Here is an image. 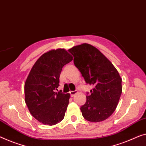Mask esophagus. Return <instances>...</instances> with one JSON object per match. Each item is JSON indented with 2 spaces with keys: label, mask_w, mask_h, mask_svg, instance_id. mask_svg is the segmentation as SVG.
I'll return each instance as SVG.
<instances>
[{
  "label": "esophagus",
  "mask_w": 146,
  "mask_h": 146,
  "mask_svg": "<svg viewBox=\"0 0 146 146\" xmlns=\"http://www.w3.org/2000/svg\"><path fill=\"white\" fill-rule=\"evenodd\" d=\"M77 91L75 90V91H71V92H69V94H70V95H71V97H73L74 96L77 94Z\"/></svg>",
  "instance_id": "esophagus-1"
}]
</instances>
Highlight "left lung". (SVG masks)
<instances>
[{
    "instance_id": "1",
    "label": "left lung",
    "mask_w": 146,
    "mask_h": 146,
    "mask_svg": "<svg viewBox=\"0 0 146 146\" xmlns=\"http://www.w3.org/2000/svg\"><path fill=\"white\" fill-rule=\"evenodd\" d=\"M74 64L87 84L94 86L80 107L86 120L98 123L107 119L118 105L122 93V79L116 68L92 45L83 43L69 49Z\"/></svg>"
}]
</instances>
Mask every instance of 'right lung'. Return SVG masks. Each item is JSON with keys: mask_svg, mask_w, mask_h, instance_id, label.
<instances>
[{"mask_svg": "<svg viewBox=\"0 0 146 146\" xmlns=\"http://www.w3.org/2000/svg\"><path fill=\"white\" fill-rule=\"evenodd\" d=\"M72 60L64 48L50 50L36 60L27 76L25 104L32 116L43 125H56L64 118L70 94L56 90L62 67Z\"/></svg>", "mask_w": 146, "mask_h": 146, "instance_id": "right-lung-1", "label": "right lung"}]
</instances>
